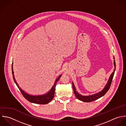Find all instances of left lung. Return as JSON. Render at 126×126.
<instances>
[{
    "label": "left lung",
    "instance_id": "obj_1",
    "mask_svg": "<svg viewBox=\"0 0 126 126\" xmlns=\"http://www.w3.org/2000/svg\"><path fill=\"white\" fill-rule=\"evenodd\" d=\"M113 58L114 59V57H113ZM114 71L110 75V76L109 79V80L108 81L107 84H106V85L105 86L104 88L101 91L98 92V93H96L95 94H93L92 95H89V96H82V95L79 94L76 91V89L75 88V85H74V83L72 82L74 92V94H75L76 98H78L79 100L82 102H91L95 101V100L99 99L100 98L103 97V96H104L106 94V93L108 92V91L109 90L110 86L111 85V83L112 81V79H113V78L114 76V72H115V68H116V63H115V60H114Z\"/></svg>",
    "mask_w": 126,
    "mask_h": 126
}]
</instances>
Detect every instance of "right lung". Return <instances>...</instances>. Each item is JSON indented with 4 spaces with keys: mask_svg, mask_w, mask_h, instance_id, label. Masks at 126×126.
I'll return each instance as SVG.
<instances>
[{
    "mask_svg": "<svg viewBox=\"0 0 126 126\" xmlns=\"http://www.w3.org/2000/svg\"><path fill=\"white\" fill-rule=\"evenodd\" d=\"M13 62L12 63V74H13V79L14 80V82L16 83V86L18 88L19 90L22 93V95L23 97L29 102L34 103V104H41V105H45L48 104L49 102H50L52 99L54 97V92H55V86L56 85V83L58 82L59 79H60V77H61V75H60L55 80L53 85L52 86V88L51 89L47 92V93L42 95H39V96H33L29 95L26 92H25L23 90L21 89V88L18 86V84L17 83L16 79L15 78V76L14 75V71H13Z\"/></svg>",
    "mask_w": 126,
    "mask_h": 126,
    "instance_id": "1",
    "label": "right lung"
}]
</instances>
